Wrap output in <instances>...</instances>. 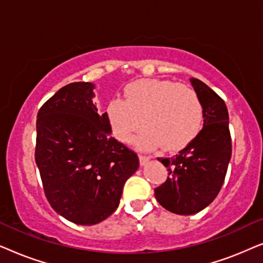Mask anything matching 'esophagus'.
Segmentation results:
<instances>
[{
  "instance_id": "1",
  "label": "esophagus",
  "mask_w": 263,
  "mask_h": 263,
  "mask_svg": "<svg viewBox=\"0 0 263 263\" xmlns=\"http://www.w3.org/2000/svg\"><path fill=\"white\" fill-rule=\"evenodd\" d=\"M139 159H140V165H141V166H143V165H146V164L148 163V161L151 160V157H147V156H140V157H139Z\"/></svg>"
}]
</instances>
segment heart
<instances>
[{
  "mask_svg": "<svg viewBox=\"0 0 263 263\" xmlns=\"http://www.w3.org/2000/svg\"><path fill=\"white\" fill-rule=\"evenodd\" d=\"M123 97L110 100L105 111L111 132L121 142L130 141L141 123L145 128L135 140L140 148L161 145L176 151L192 142L202 128V104L188 86L143 79L125 86Z\"/></svg>",
  "mask_w": 263,
  "mask_h": 263,
  "instance_id": "1",
  "label": "heart"
}]
</instances>
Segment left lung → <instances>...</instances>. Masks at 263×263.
<instances>
[{
	"label": "left lung",
	"mask_w": 263,
	"mask_h": 263,
	"mask_svg": "<svg viewBox=\"0 0 263 263\" xmlns=\"http://www.w3.org/2000/svg\"><path fill=\"white\" fill-rule=\"evenodd\" d=\"M203 109V128L185 148L158 158L167 167V179L154 189L158 202L179 215L202 211L220 192L232 145L225 102L199 79H190Z\"/></svg>",
	"instance_id": "8db88e82"
}]
</instances>
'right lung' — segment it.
<instances>
[{
    "instance_id": "right-lung-1",
    "label": "right lung",
    "mask_w": 263,
    "mask_h": 263,
    "mask_svg": "<svg viewBox=\"0 0 263 263\" xmlns=\"http://www.w3.org/2000/svg\"><path fill=\"white\" fill-rule=\"evenodd\" d=\"M95 85L59 89L37 115L35 164L49 203L78 225H95L117 210L138 154L111 136L105 112L92 99Z\"/></svg>"
}]
</instances>
